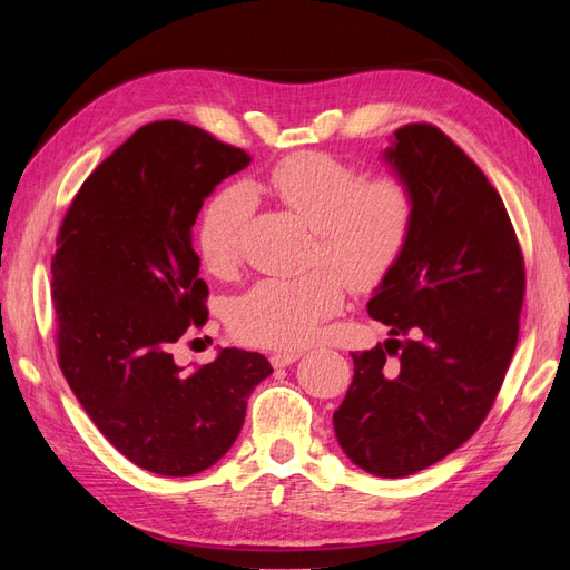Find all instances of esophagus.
<instances>
[{"label": "esophagus", "mask_w": 570, "mask_h": 570, "mask_svg": "<svg viewBox=\"0 0 570 570\" xmlns=\"http://www.w3.org/2000/svg\"><path fill=\"white\" fill-rule=\"evenodd\" d=\"M297 358H302V352H275L273 356H271V364L275 366V368H285V366H289V364H295Z\"/></svg>", "instance_id": "esophagus-1"}]
</instances>
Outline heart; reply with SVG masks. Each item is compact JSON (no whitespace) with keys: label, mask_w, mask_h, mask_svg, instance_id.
<instances>
[{"label":"heart","mask_w":570,"mask_h":570,"mask_svg":"<svg viewBox=\"0 0 570 570\" xmlns=\"http://www.w3.org/2000/svg\"><path fill=\"white\" fill-rule=\"evenodd\" d=\"M266 189L316 233L308 264L318 268L297 278L258 281L230 302L228 323L247 342L297 350L340 312L342 279L352 289H371L387 278L409 245L416 206L402 178H364L356 166L325 151L289 154L273 166ZM252 206L245 185L220 187L204 204L195 243L212 273L235 266Z\"/></svg>","instance_id":"b5f03b06"}]
</instances>
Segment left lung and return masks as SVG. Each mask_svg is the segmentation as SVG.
Here are the masks:
<instances>
[{
	"label": "left lung",
	"instance_id": "1",
	"mask_svg": "<svg viewBox=\"0 0 570 570\" xmlns=\"http://www.w3.org/2000/svg\"><path fill=\"white\" fill-rule=\"evenodd\" d=\"M383 157L411 187L416 218L368 302L390 340L352 354L354 381L333 423L358 469L404 478L485 421L519 342L525 266L502 197L440 128L394 130Z\"/></svg>",
	"mask_w": 570,
	"mask_h": 570
}]
</instances>
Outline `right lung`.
<instances>
[{
  "mask_svg": "<svg viewBox=\"0 0 570 570\" xmlns=\"http://www.w3.org/2000/svg\"><path fill=\"white\" fill-rule=\"evenodd\" d=\"M249 154L183 120L132 132L82 183L51 256L61 373L116 450L159 475H195L226 454L268 358L220 350L183 371L170 350L209 318L193 226Z\"/></svg>",
  "mask_w": 570,
  "mask_h": 570,
  "instance_id": "right-lung-1",
  "label": "right lung"
}]
</instances>
